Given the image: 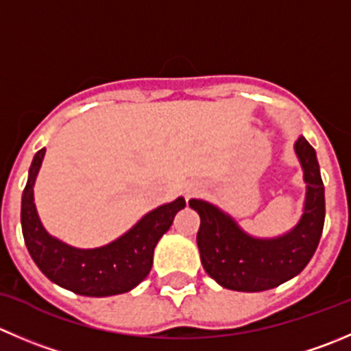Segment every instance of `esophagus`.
I'll list each match as a JSON object with an SVG mask.
<instances>
[{
	"instance_id": "esophagus-1",
	"label": "esophagus",
	"mask_w": 351,
	"mask_h": 351,
	"mask_svg": "<svg viewBox=\"0 0 351 351\" xmlns=\"http://www.w3.org/2000/svg\"><path fill=\"white\" fill-rule=\"evenodd\" d=\"M195 192H197V189H189L186 190V197H192Z\"/></svg>"
}]
</instances>
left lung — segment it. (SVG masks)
I'll return each mask as SVG.
<instances>
[{
  "label": "left lung",
  "instance_id": "left-lung-1",
  "mask_svg": "<svg viewBox=\"0 0 351 351\" xmlns=\"http://www.w3.org/2000/svg\"><path fill=\"white\" fill-rule=\"evenodd\" d=\"M295 152L307 183L304 214L297 226L278 238H255L237 221L206 200H190L200 216L197 233L200 261L206 273L223 288L234 291H266L300 274L314 255L324 228L326 202L315 151L304 137Z\"/></svg>",
  "mask_w": 351,
  "mask_h": 351
}]
</instances>
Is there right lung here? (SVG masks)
I'll use <instances>...</instances> for the list:
<instances>
[{"instance_id":"obj_1","label":"right lung","mask_w":351,"mask_h":351,"mask_svg":"<svg viewBox=\"0 0 351 351\" xmlns=\"http://www.w3.org/2000/svg\"><path fill=\"white\" fill-rule=\"evenodd\" d=\"M44 152H36L29 180L22 193V233L27 250L43 274L61 288L84 297H111L134 290L147 278L154 248L169 230L185 199L159 206L145 214L132 230L99 248H75L51 237L40 224L34 204V183L43 165Z\"/></svg>"}]
</instances>
